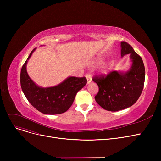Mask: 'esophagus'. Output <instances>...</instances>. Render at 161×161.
I'll use <instances>...</instances> for the list:
<instances>
[{
  "instance_id": "34e87169",
  "label": "esophagus",
  "mask_w": 161,
  "mask_h": 161,
  "mask_svg": "<svg viewBox=\"0 0 161 161\" xmlns=\"http://www.w3.org/2000/svg\"><path fill=\"white\" fill-rule=\"evenodd\" d=\"M86 78H87V83H89L90 82H91L92 78H91V75L90 74H87L86 75Z\"/></svg>"
}]
</instances>
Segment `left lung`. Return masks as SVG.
Listing matches in <instances>:
<instances>
[{
  "mask_svg": "<svg viewBox=\"0 0 161 161\" xmlns=\"http://www.w3.org/2000/svg\"><path fill=\"white\" fill-rule=\"evenodd\" d=\"M121 57L129 54L132 62L126 72L112 71L92 78L99 90L96 102L106 110L116 112L132 106L139 98L145 81V67L141 57L126 42H121Z\"/></svg>",
  "mask_w": 161,
  "mask_h": 161,
  "instance_id": "left-lung-1",
  "label": "left lung"
}]
</instances>
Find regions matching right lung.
Instances as JSON below:
<instances>
[{"instance_id": "add662e5", "label": "right lung", "mask_w": 161, "mask_h": 161, "mask_svg": "<svg viewBox=\"0 0 161 161\" xmlns=\"http://www.w3.org/2000/svg\"><path fill=\"white\" fill-rule=\"evenodd\" d=\"M34 49L23 65L20 74L22 91L31 104L44 114L55 115L66 112L72 106L77 92L87 83L85 77H69L58 86L43 88L29 76L26 66Z\"/></svg>"}]
</instances>
